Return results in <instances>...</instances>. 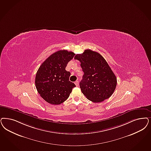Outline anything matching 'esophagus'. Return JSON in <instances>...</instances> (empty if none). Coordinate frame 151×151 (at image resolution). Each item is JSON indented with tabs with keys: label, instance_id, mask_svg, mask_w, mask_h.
Listing matches in <instances>:
<instances>
[{
	"label": "esophagus",
	"instance_id": "obj_1",
	"mask_svg": "<svg viewBox=\"0 0 151 151\" xmlns=\"http://www.w3.org/2000/svg\"><path fill=\"white\" fill-rule=\"evenodd\" d=\"M75 85L76 86H78V81H76L75 82Z\"/></svg>",
	"mask_w": 151,
	"mask_h": 151
}]
</instances>
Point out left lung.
<instances>
[{
    "instance_id": "1",
    "label": "left lung",
    "mask_w": 151,
    "mask_h": 151,
    "mask_svg": "<svg viewBox=\"0 0 151 151\" xmlns=\"http://www.w3.org/2000/svg\"><path fill=\"white\" fill-rule=\"evenodd\" d=\"M74 58L80 63L83 71L80 88L87 99L100 103L113 94L117 80L108 63L100 53L86 50Z\"/></svg>"
}]
</instances>
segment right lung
I'll return each mask as SVG.
<instances>
[{"label":"right lung","instance_id":"right-lung-1","mask_svg":"<svg viewBox=\"0 0 151 151\" xmlns=\"http://www.w3.org/2000/svg\"><path fill=\"white\" fill-rule=\"evenodd\" d=\"M75 55L60 50L53 53L42 63L37 72L35 84L38 93L47 103L59 105L66 101L76 86L69 81L70 73L65 70Z\"/></svg>","mask_w":151,"mask_h":151}]
</instances>
